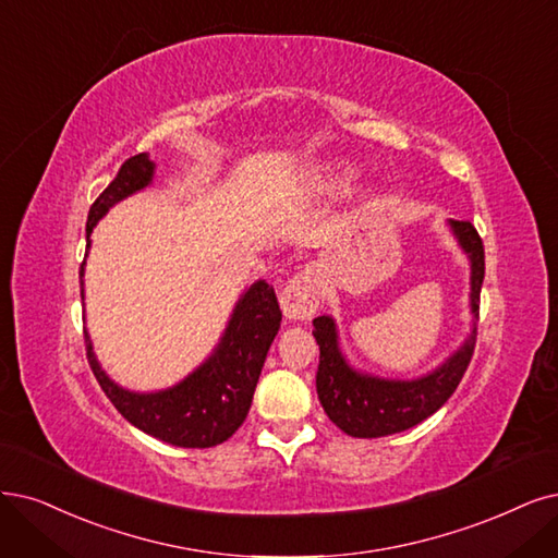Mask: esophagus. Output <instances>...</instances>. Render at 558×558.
I'll list each match as a JSON object with an SVG mask.
<instances>
[{
    "label": "esophagus",
    "instance_id": "obj_1",
    "mask_svg": "<svg viewBox=\"0 0 558 558\" xmlns=\"http://www.w3.org/2000/svg\"><path fill=\"white\" fill-rule=\"evenodd\" d=\"M319 280L313 268H305V271L296 274L290 282L284 284L280 294L282 313L290 322H303L311 319L319 311Z\"/></svg>",
    "mask_w": 558,
    "mask_h": 558
}]
</instances>
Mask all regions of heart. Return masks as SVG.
Returning a JSON list of instances; mask_svg holds the SVG:
<instances>
[{
    "instance_id": "b5f03b06",
    "label": "heart",
    "mask_w": 558,
    "mask_h": 558,
    "mask_svg": "<svg viewBox=\"0 0 558 558\" xmlns=\"http://www.w3.org/2000/svg\"><path fill=\"white\" fill-rule=\"evenodd\" d=\"M354 179V170H340V172H336V174H331V185H336V189H342V185H347L349 181Z\"/></svg>"
}]
</instances>
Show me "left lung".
Listing matches in <instances>:
<instances>
[{
    "mask_svg": "<svg viewBox=\"0 0 558 558\" xmlns=\"http://www.w3.org/2000/svg\"><path fill=\"white\" fill-rule=\"evenodd\" d=\"M462 251L471 262V313L478 317L481 287L485 278L483 239L469 220H448ZM315 340L319 344L317 396L331 418L349 437L375 439L396 435L423 423L456 393L476 347V328L456 354L448 356L437 369L418 379H379L356 373L340 352L338 328L333 317H317Z\"/></svg>",
    "mask_w": 558,
    "mask_h": 558,
    "instance_id": "1",
    "label": "left lung"
}]
</instances>
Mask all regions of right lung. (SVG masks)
Wrapping results in <instances>:
<instances>
[{"label": "right lung", "mask_w": 558, "mask_h": 558, "mask_svg": "<svg viewBox=\"0 0 558 558\" xmlns=\"http://www.w3.org/2000/svg\"><path fill=\"white\" fill-rule=\"evenodd\" d=\"M151 181L154 162L147 154H137L123 162L112 183L92 204L87 241L110 206L147 189ZM89 245L92 241L87 243V251ZM82 276H85V262L80 264V284H85ZM80 294L85 299V290ZM280 319L282 313L274 287L266 280H257L239 299L214 354L183 381L158 393H133L114 384L100 369L92 340L85 333L87 359L102 393L131 425L172 446L211 448L230 439L245 421Z\"/></svg>", "instance_id": "right-lung-1"}]
</instances>
